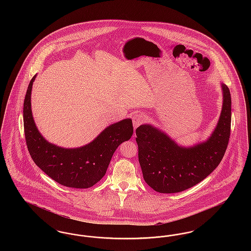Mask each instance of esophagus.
<instances>
[{"instance_id":"1","label":"esophagus","mask_w":251,"mask_h":251,"mask_svg":"<svg viewBox=\"0 0 251 251\" xmlns=\"http://www.w3.org/2000/svg\"><path fill=\"white\" fill-rule=\"evenodd\" d=\"M144 121H145L144 115H142V114H138V113L135 114V115L133 116V118H132V123H133L134 129H136L139 125H141Z\"/></svg>"}]
</instances>
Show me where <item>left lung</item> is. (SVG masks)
Segmentation results:
<instances>
[{"mask_svg":"<svg viewBox=\"0 0 251 251\" xmlns=\"http://www.w3.org/2000/svg\"><path fill=\"white\" fill-rule=\"evenodd\" d=\"M223 106L215 131L201 143L181 147L152 125L136 129L138 160L144 179L159 193H178L198 184L220 164L227 150L231 122V99L221 84Z\"/></svg>","mask_w":251,"mask_h":251,"instance_id":"obj_1","label":"left lung"}]
</instances>
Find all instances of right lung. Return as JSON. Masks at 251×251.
I'll list each match as a JSON object with an SVG mask.
<instances>
[{
    "mask_svg": "<svg viewBox=\"0 0 251 251\" xmlns=\"http://www.w3.org/2000/svg\"><path fill=\"white\" fill-rule=\"evenodd\" d=\"M36 75L30 81L24 103L25 140L36 166L50 178L72 188H89L105 175L111 158L120 144L129 140L133 128L131 119L120 120L101 131L95 139L76 149L49 143L33 119L31 92Z\"/></svg>",
    "mask_w": 251,
    "mask_h": 251,
    "instance_id": "obj_1",
    "label": "right lung"
}]
</instances>
